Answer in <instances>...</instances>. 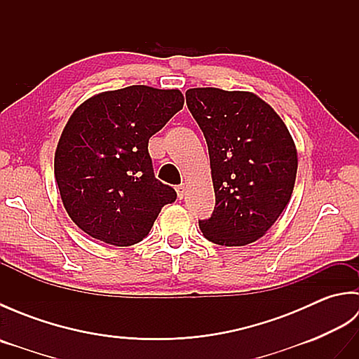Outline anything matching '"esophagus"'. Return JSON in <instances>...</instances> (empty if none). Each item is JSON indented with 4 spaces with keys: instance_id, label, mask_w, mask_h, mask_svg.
<instances>
[{
    "instance_id": "esophagus-1",
    "label": "esophagus",
    "mask_w": 359,
    "mask_h": 359,
    "mask_svg": "<svg viewBox=\"0 0 359 359\" xmlns=\"http://www.w3.org/2000/svg\"><path fill=\"white\" fill-rule=\"evenodd\" d=\"M185 191H187V188H185V185H179L177 187V196H179V199L182 201L184 199V196H185Z\"/></svg>"
}]
</instances>
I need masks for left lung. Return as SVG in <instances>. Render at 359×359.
<instances>
[{
    "instance_id": "obj_1",
    "label": "left lung",
    "mask_w": 359,
    "mask_h": 359,
    "mask_svg": "<svg viewBox=\"0 0 359 359\" xmlns=\"http://www.w3.org/2000/svg\"><path fill=\"white\" fill-rule=\"evenodd\" d=\"M187 104L208 144L216 207L205 238L242 247L269 231L293 193L297 152L284 121L253 93L194 88Z\"/></svg>"
}]
</instances>
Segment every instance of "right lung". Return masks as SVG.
I'll return each instance as SVG.
<instances>
[{
	"label": "right lung",
	"mask_w": 359,
	"mask_h": 359,
	"mask_svg": "<svg viewBox=\"0 0 359 359\" xmlns=\"http://www.w3.org/2000/svg\"><path fill=\"white\" fill-rule=\"evenodd\" d=\"M184 108L179 89L128 86L74 111L53 168L67 215L90 238L117 247L143 241L174 188L156 179L148 142Z\"/></svg>",
	"instance_id": "1"
}]
</instances>
